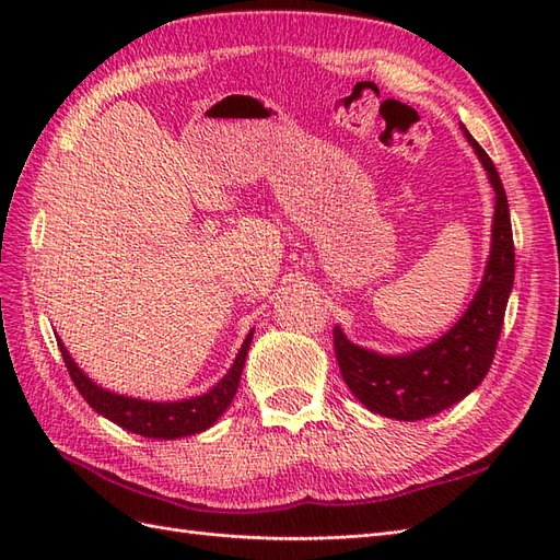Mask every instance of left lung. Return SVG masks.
<instances>
[{
  "label": "left lung",
  "mask_w": 560,
  "mask_h": 560,
  "mask_svg": "<svg viewBox=\"0 0 560 560\" xmlns=\"http://www.w3.org/2000/svg\"><path fill=\"white\" fill-rule=\"evenodd\" d=\"M460 130L495 191L490 254L479 290L467 311L436 341L404 354L366 350L352 343L341 327H334L336 360L346 385L371 413L385 418L411 422L451 409L481 385L495 358L506 301L514 287L510 202L493 161L465 126Z\"/></svg>",
  "instance_id": "obj_1"
}]
</instances>
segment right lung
<instances>
[{"mask_svg":"<svg viewBox=\"0 0 560 560\" xmlns=\"http://www.w3.org/2000/svg\"><path fill=\"white\" fill-rule=\"evenodd\" d=\"M252 336H254V329H249L247 338L243 341L238 354H235V360L222 381H217L208 393L189 397V399H177V401H149V399L112 393V389H105L103 385H97L93 378L83 374V371L77 366V362L72 360V354L67 352L60 338H58V346L62 352L65 366L70 371V376L81 397L86 399L89 406H93L100 416H105L107 420L116 422L118 428L140 436L182 439V436L206 432L224 416L235 393H238V383H241Z\"/></svg>","mask_w":560,"mask_h":560,"instance_id":"add662e5","label":"right lung"}]
</instances>
